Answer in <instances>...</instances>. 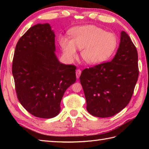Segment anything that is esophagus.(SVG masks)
<instances>
[{
	"mask_svg": "<svg viewBox=\"0 0 149 149\" xmlns=\"http://www.w3.org/2000/svg\"><path fill=\"white\" fill-rule=\"evenodd\" d=\"M75 74H76V77L78 79V78L79 77L81 74V71L80 70H77L76 72H75Z\"/></svg>",
	"mask_w": 149,
	"mask_h": 149,
	"instance_id": "34e87169",
	"label": "esophagus"
}]
</instances>
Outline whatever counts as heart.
I'll return each instance as SVG.
<instances>
[{"label":"heart","mask_w":149,"mask_h":149,"mask_svg":"<svg viewBox=\"0 0 149 149\" xmlns=\"http://www.w3.org/2000/svg\"><path fill=\"white\" fill-rule=\"evenodd\" d=\"M71 39H60V44L67 58L74 60L77 50L82 59L90 65L99 64L112 56L118 46L116 35L93 25L78 26L70 31Z\"/></svg>","instance_id":"1"}]
</instances>
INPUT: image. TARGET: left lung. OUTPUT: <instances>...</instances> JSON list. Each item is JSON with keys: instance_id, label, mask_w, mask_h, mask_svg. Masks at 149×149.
<instances>
[{"instance_id": "8db88e82", "label": "left lung", "mask_w": 149, "mask_h": 149, "mask_svg": "<svg viewBox=\"0 0 149 149\" xmlns=\"http://www.w3.org/2000/svg\"><path fill=\"white\" fill-rule=\"evenodd\" d=\"M138 76L137 50L122 31L114 58L85 69L80 75L88 112L99 118L120 112L129 104Z\"/></svg>"}]
</instances>
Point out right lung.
<instances>
[{
    "label": "right lung",
    "instance_id": "add662e5",
    "mask_svg": "<svg viewBox=\"0 0 149 149\" xmlns=\"http://www.w3.org/2000/svg\"><path fill=\"white\" fill-rule=\"evenodd\" d=\"M55 51V34L49 24L30 27L15 49L12 74L17 99L37 118L56 116L65 91L76 80V67L60 63Z\"/></svg>",
    "mask_w": 149,
    "mask_h": 149
}]
</instances>
